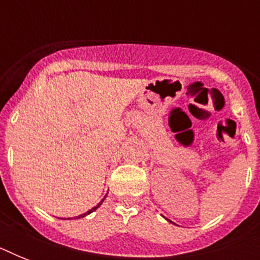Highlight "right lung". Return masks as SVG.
Listing matches in <instances>:
<instances>
[{
	"label": "right lung",
	"mask_w": 260,
	"mask_h": 260,
	"mask_svg": "<svg viewBox=\"0 0 260 260\" xmlns=\"http://www.w3.org/2000/svg\"><path fill=\"white\" fill-rule=\"evenodd\" d=\"M105 197H106V196H105ZM104 200H105V198H102V201H101V202H100V204H98V205H97V206H94V208H91V209H90V210H87L86 213H83V214H79L78 217H75V218H81V217H85V216H86V214H89V213H91V212H94V210L97 209L98 206L101 205L102 202H104Z\"/></svg>",
	"instance_id": "add662e5"
}]
</instances>
